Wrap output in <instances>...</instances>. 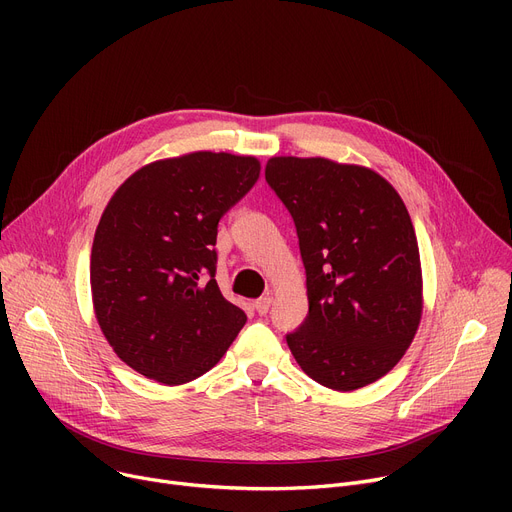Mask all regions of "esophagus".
I'll use <instances>...</instances> for the list:
<instances>
[{
	"label": "esophagus",
	"instance_id": "1",
	"mask_svg": "<svg viewBox=\"0 0 512 512\" xmlns=\"http://www.w3.org/2000/svg\"><path fill=\"white\" fill-rule=\"evenodd\" d=\"M253 307L257 309L259 315H265L267 311H270V307H272V297H261V299H257Z\"/></svg>",
	"mask_w": 512,
	"mask_h": 512
}]
</instances>
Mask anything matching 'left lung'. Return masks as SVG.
<instances>
[{
    "label": "left lung",
    "mask_w": 512,
    "mask_h": 512,
    "mask_svg": "<svg viewBox=\"0 0 512 512\" xmlns=\"http://www.w3.org/2000/svg\"><path fill=\"white\" fill-rule=\"evenodd\" d=\"M265 180L297 226L309 313L286 336L317 384L351 392L386 375L411 346L423 280L411 215L394 186L326 157H272Z\"/></svg>",
    "instance_id": "obj_1"
}]
</instances>
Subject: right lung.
Returning a JSON list of instances; mask_svg holds the SVG:
<instances>
[{
	"mask_svg": "<svg viewBox=\"0 0 512 512\" xmlns=\"http://www.w3.org/2000/svg\"><path fill=\"white\" fill-rule=\"evenodd\" d=\"M251 155L195 151L134 172L103 209L91 249L95 317L114 353L166 386L218 363L247 315L215 282L222 215L259 178Z\"/></svg>",
	"mask_w": 512,
	"mask_h": 512,
	"instance_id": "right-lung-1",
	"label": "right lung"
}]
</instances>
